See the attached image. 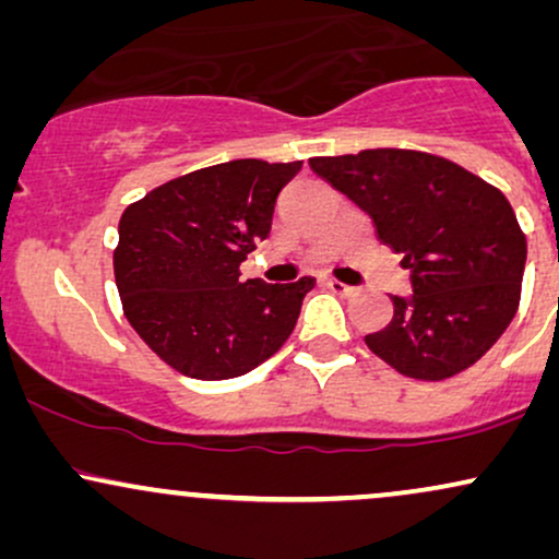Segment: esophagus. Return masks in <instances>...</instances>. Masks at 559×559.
I'll list each match as a JSON object with an SVG mask.
<instances>
[{
	"instance_id": "1",
	"label": "esophagus",
	"mask_w": 559,
	"mask_h": 559,
	"mask_svg": "<svg viewBox=\"0 0 559 559\" xmlns=\"http://www.w3.org/2000/svg\"><path fill=\"white\" fill-rule=\"evenodd\" d=\"M323 284L329 286L333 294H342V297H349V294L355 292V288H352V286H346V284H342V281H336V278H325Z\"/></svg>"
}]
</instances>
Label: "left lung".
Instances as JSON below:
<instances>
[{"label": "left lung", "instance_id": "left-lung-1", "mask_svg": "<svg viewBox=\"0 0 559 559\" xmlns=\"http://www.w3.org/2000/svg\"><path fill=\"white\" fill-rule=\"evenodd\" d=\"M310 168L373 217L409 271L413 297H391V323L365 336L370 352L418 381L480 360L515 318L528 249L502 191L415 150L312 157Z\"/></svg>", "mask_w": 559, "mask_h": 559}]
</instances>
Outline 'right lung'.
Instances as JSON below:
<instances>
[{"instance_id":"right-lung-1","label":"right lung","mask_w":559,"mask_h":559,"mask_svg":"<svg viewBox=\"0 0 559 559\" xmlns=\"http://www.w3.org/2000/svg\"><path fill=\"white\" fill-rule=\"evenodd\" d=\"M301 163L230 159L157 186L118 226L115 284L146 346L178 373L226 381L273 357L316 278L241 281L267 239L275 199Z\"/></svg>"}]
</instances>
